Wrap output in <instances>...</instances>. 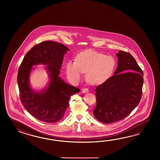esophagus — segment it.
<instances>
[{"mask_svg":"<svg viewBox=\"0 0 160 160\" xmlns=\"http://www.w3.org/2000/svg\"><path fill=\"white\" fill-rule=\"evenodd\" d=\"M82 92L83 93H85V94L88 93V92H89V90H88V88H83L82 89Z\"/></svg>","mask_w":160,"mask_h":160,"instance_id":"esophagus-1","label":"esophagus"}]
</instances>
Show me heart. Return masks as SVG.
<instances>
[{
	"label": "heart",
	"mask_w": 160,
	"mask_h": 160,
	"mask_svg": "<svg viewBox=\"0 0 160 160\" xmlns=\"http://www.w3.org/2000/svg\"><path fill=\"white\" fill-rule=\"evenodd\" d=\"M116 61L112 56L94 50H87L79 54L75 61H68L66 70L68 79L77 83L86 72L88 81L92 85H99L106 81L115 70Z\"/></svg>",
	"instance_id": "b5f03b06"
}]
</instances>
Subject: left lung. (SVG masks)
<instances>
[{
    "instance_id": "8db88e82",
    "label": "left lung",
    "mask_w": 160,
    "mask_h": 160,
    "mask_svg": "<svg viewBox=\"0 0 160 160\" xmlns=\"http://www.w3.org/2000/svg\"><path fill=\"white\" fill-rule=\"evenodd\" d=\"M118 66L112 77L95 88L96 119L105 123L118 121L128 116L142 97L143 75L136 59L129 52L117 54Z\"/></svg>"
}]
</instances>
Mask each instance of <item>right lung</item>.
Segmentation results:
<instances>
[{"label":"right lung","mask_w":160,"mask_h":160,"mask_svg":"<svg viewBox=\"0 0 160 160\" xmlns=\"http://www.w3.org/2000/svg\"><path fill=\"white\" fill-rule=\"evenodd\" d=\"M69 49L53 41H44L34 46L24 56L18 70L17 82L21 102L31 115L41 121L57 122L65 116L68 101L80 89L65 83L58 75L64 54ZM48 65L50 82L47 88L34 91L29 86V78L32 66Z\"/></svg>","instance_id":"right-lung-1"}]
</instances>
